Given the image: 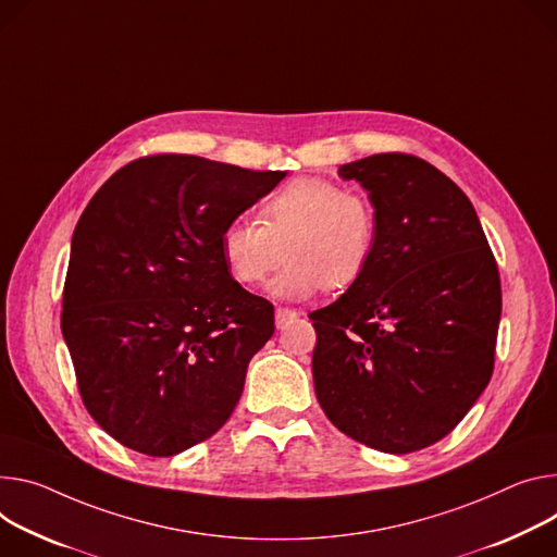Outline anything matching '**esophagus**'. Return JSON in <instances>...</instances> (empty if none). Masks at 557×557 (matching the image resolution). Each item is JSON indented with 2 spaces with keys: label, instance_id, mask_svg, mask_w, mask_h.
<instances>
[{
  "label": "esophagus",
  "instance_id": "1",
  "mask_svg": "<svg viewBox=\"0 0 557 557\" xmlns=\"http://www.w3.org/2000/svg\"><path fill=\"white\" fill-rule=\"evenodd\" d=\"M295 318H297V313L293 309H288V307H277L275 309V324H277V329H284Z\"/></svg>",
  "mask_w": 557,
  "mask_h": 557
}]
</instances>
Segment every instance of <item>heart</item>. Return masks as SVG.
Listing matches in <instances>:
<instances>
[{
  "mask_svg": "<svg viewBox=\"0 0 557 557\" xmlns=\"http://www.w3.org/2000/svg\"><path fill=\"white\" fill-rule=\"evenodd\" d=\"M257 220L235 218L220 235L222 260L235 282L260 286L284 262L271 295L301 299L348 288L367 271L377 244L371 197L326 177H295L260 205Z\"/></svg>",
  "mask_w": 557,
  "mask_h": 557,
  "instance_id": "1",
  "label": "heart"
}]
</instances>
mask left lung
Masks as SVG:
<instances>
[{"label": "left lung", "mask_w": 557, "mask_h": 557, "mask_svg": "<svg viewBox=\"0 0 557 557\" xmlns=\"http://www.w3.org/2000/svg\"><path fill=\"white\" fill-rule=\"evenodd\" d=\"M377 211L375 252L309 313L315 395L348 437L413 453L462 422L486 388L502 313L497 262L462 188L409 153L339 166Z\"/></svg>", "instance_id": "8db88e82"}]
</instances>
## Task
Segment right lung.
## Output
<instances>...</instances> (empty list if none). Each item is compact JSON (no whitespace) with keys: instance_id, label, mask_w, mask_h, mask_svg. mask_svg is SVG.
I'll return each instance as SVG.
<instances>
[{"instance_id":"right-lung-1","label":"right lung","mask_w":557,"mask_h":557,"mask_svg":"<svg viewBox=\"0 0 557 557\" xmlns=\"http://www.w3.org/2000/svg\"><path fill=\"white\" fill-rule=\"evenodd\" d=\"M284 175L158 153L122 166L88 201L62 333L86 411L120 444L169 458L231 418L275 318L231 277L220 235Z\"/></svg>"}]
</instances>
